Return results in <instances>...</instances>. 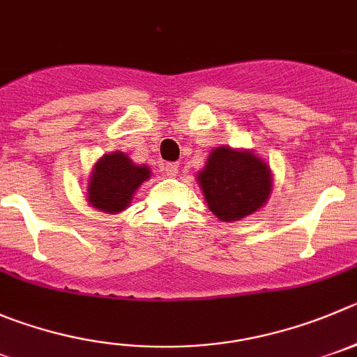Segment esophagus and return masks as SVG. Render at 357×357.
<instances>
[{"instance_id": "esophagus-1", "label": "esophagus", "mask_w": 357, "mask_h": 357, "mask_svg": "<svg viewBox=\"0 0 357 357\" xmlns=\"http://www.w3.org/2000/svg\"><path fill=\"white\" fill-rule=\"evenodd\" d=\"M178 167H179L178 163H165V167H163V171H165V174L171 176V178H172V176L178 174Z\"/></svg>"}]
</instances>
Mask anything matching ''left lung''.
Segmentation results:
<instances>
[{
    "mask_svg": "<svg viewBox=\"0 0 357 357\" xmlns=\"http://www.w3.org/2000/svg\"><path fill=\"white\" fill-rule=\"evenodd\" d=\"M199 186L213 215L236 222L252 215L271 195V169L255 153L220 146L197 174Z\"/></svg>",
    "mask_w": 357,
    "mask_h": 357,
    "instance_id": "8db88e82",
    "label": "left lung"
}]
</instances>
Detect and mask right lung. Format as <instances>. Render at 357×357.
Returning <instances> with one entry per match:
<instances>
[{"label":"right lung","mask_w":357,"mask_h":357,"mask_svg":"<svg viewBox=\"0 0 357 357\" xmlns=\"http://www.w3.org/2000/svg\"><path fill=\"white\" fill-rule=\"evenodd\" d=\"M148 165H135L121 151L103 155L88 183V202L103 213H119L130 206L135 190L149 179Z\"/></svg>","instance_id":"add662e5"}]
</instances>
